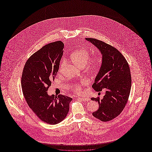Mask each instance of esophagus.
Returning <instances> with one entry per match:
<instances>
[{
  "label": "esophagus",
  "instance_id": "esophagus-1",
  "mask_svg": "<svg viewBox=\"0 0 152 152\" xmlns=\"http://www.w3.org/2000/svg\"><path fill=\"white\" fill-rule=\"evenodd\" d=\"M77 99H78L79 100H81V101H86H86L88 102V101H90V99H88V98H81V97H79Z\"/></svg>",
  "mask_w": 152,
  "mask_h": 152
}]
</instances>
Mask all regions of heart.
Returning a JSON list of instances; mask_svg holds the SVG:
<instances>
[{
    "label": "heart",
    "mask_w": 152,
    "mask_h": 152,
    "mask_svg": "<svg viewBox=\"0 0 152 152\" xmlns=\"http://www.w3.org/2000/svg\"><path fill=\"white\" fill-rule=\"evenodd\" d=\"M89 52L84 48H80L74 51L71 55L70 59L75 65H77L80 68L84 67L87 63V60L89 58ZM100 57L97 55L92 56L88 60V68L90 71L96 70L100 65ZM65 65V62H62L60 65L59 72H61L63 67ZM86 84V81L84 80H81L80 82L73 84L71 86V89L73 91L80 94L82 92L83 86Z\"/></svg>",
    "instance_id": "1"
}]
</instances>
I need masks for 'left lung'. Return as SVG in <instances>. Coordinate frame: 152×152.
I'll list each match as a JSON object with an SVG mask.
<instances>
[{"label": "left lung", "instance_id": "1", "mask_svg": "<svg viewBox=\"0 0 152 152\" xmlns=\"http://www.w3.org/2000/svg\"><path fill=\"white\" fill-rule=\"evenodd\" d=\"M101 52L102 64L92 87L97 92L105 89V94L91 99L97 101L98 110L92 113L101 121H109L125 108L130 94L132 79L130 68L122 53L115 47L100 40L86 38Z\"/></svg>", "mask_w": 152, "mask_h": 152}]
</instances>
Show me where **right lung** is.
Returning <instances> with one entry per match:
<instances>
[{
  "label": "right lung",
  "mask_w": 152,
  "mask_h": 152,
  "mask_svg": "<svg viewBox=\"0 0 152 152\" xmlns=\"http://www.w3.org/2000/svg\"><path fill=\"white\" fill-rule=\"evenodd\" d=\"M63 48L61 41L45 45L28 58L22 73L21 84L26 101L40 120L51 125L65 118L72 100L63 94H47L58 71Z\"/></svg>",
  "instance_id": "right-lung-1"
}]
</instances>
